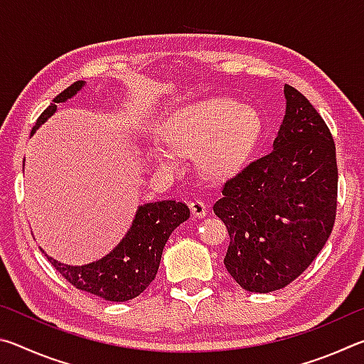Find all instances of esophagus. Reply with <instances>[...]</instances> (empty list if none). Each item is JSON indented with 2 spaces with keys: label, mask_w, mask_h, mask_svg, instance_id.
I'll return each instance as SVG.
<instances>
[{
  "label": "esophagus",
  "mask_w": 364,
  "mask_h": 364,
  "mask_svg": "<svg viewBox=\"0 0 364 364\" xmlns=\"http://www.w3.org/2000/svg\"><path fill=\"white\" fill-rule=\"evenodd\" d=\"M189 208H191V212H193L194 217L202 218V217H205V215H207V205H205V202L200 200V199H194L193 202H191Z\"/></svg>",
  "instance_id": "esophagus-1"
}]
</instances>
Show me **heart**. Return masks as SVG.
<instances>
[{
  "instance_id": "b5f03b06",
  "label": "heart",
  "mask_w": 364,
  "mask_h": 364,
  "mask_svg": "<svg viewBox=\"0 0 364 364\" xmlns=\"http://www.w3.org/2000/svg\"><path fill=\"white\" fill-rule=\"evenodd\" d=\"M262 120L254 109L239 106L230 97H208L171 114L164 123L165 147H157L156 160L175 167L178 156L197 157L207 176L232 173L255 146Z\"/></svg>"
}]
</instances>
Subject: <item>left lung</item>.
Masks as SVG:
<instances>
[{"instance_id":"left-lung-1","label":"left lung","mask_w":364,"mask_h":364,"mask_svg":"<svg viewBox=\"0 0 364 364\" xmlns=\"http://www.w3.org/2000/svg\"><path fill=\"white\" fill-rule=\"evenodd\" d=\"M284 95L274 149L228 178L213 204L230 234L225 267L250 292H273L297 279L336 223L334 138L300 91L286 85Z\"/></svg>"}]
</instances>
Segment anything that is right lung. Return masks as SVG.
Returning <instances> with one entry per match:
<instances>
[{
  "instance_id": "right-lung-1",
  "label": "right lung",
  "mask_w": 364,
  "mask_h": 364,
  "mask_svg": "<svg viewBox=\"0 0 364 364\" xmlns=\"http://www.w3.org/2000/svg\"><path fill=\"white\" fill-rule=\"evenodd\" d=\"M82 86L83 82L78 80L54 97L53 102L36 119L32 133L56 112L58 102L77 95ZM188 218L189 208L184 202H151L138 208L130 231L102 260L85 267H70L53 260L48 255L46 258L64 279L80 291L110 301H127L138 297L156 278L160 258L170 234Z\"/></svg>"
}]
</instances>
